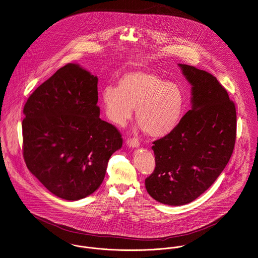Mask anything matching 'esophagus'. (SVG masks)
Wrapping results in <instances>:
<instances>
[{
    "mask_svg": "<svg viewBox=\"0 0 258 258\" xmlns=\"http://www.w3.org/2000/svg\"><path fill=\"white\" fill-rule=\"evenodd\" d=\"M126 144L128 147L136 148V147H139V141L137 139H130L126 140Z\"/></svg>",
    "mask_w": 258,
    "mask_h": 258,
    "instance_id": "esophagus-1",
    "label": "esophagus"
}]
</instances>
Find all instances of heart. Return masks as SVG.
<instances>
[{
	"label": "heart",
	"mask_w": 258,
	"mask_h": 258,
	"mask_svg": "<svg viewBox=\"0 0 258 258\" xmlns=\"http://www.w3.org/2000/svg\"><path fill=\"white\" fill-rule=\"evenodd\" d=\"M101 101L108 119L122 126L133 117L145 133L161 138L178 125L183 110V95L177 84L147 71L123 74L117 87L108 85L101 92Z\"/></svg>",
	"instance_id": "obj_1"
}]
</instances>
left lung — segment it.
Instances as JSON below:
<instances>
[{
  "mask_svg": "<svg viewBox=\"0 0 258 258\" xmlns=\"http://www.w3.org/2000/svg\"><path fill=\"white\" fill-rule=\"evenodd\" d=\"M191 84V110L176 128L153 142L155 170L145 187L160 203L178 206L198 199L232 156L237 113L228 92L211 74L178 63Z\"/></svg>",
  "mask_w": 258,
  "mask_h": 258,
  "instance_id": "8db88e82",
  "label": "left lung"
}]
</instances>
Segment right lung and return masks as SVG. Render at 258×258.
I'll use <instances>...</instances> for the list:
<instances>
[{
  "label": "right lung",
  "instance_id": "right-lung-1",
  "mask_svg": "<svg viewBox=\"0 0 258 258\" xmlns=\"http://www.w3.org/2000/svg\"><path fill=\"white\" fill-rule=\"evenodd\" d=\"M98 79L68 63L43 82L23 108V158L53 195L79 200L93 194L122 139L100 119Z\"/></svg>",
  "mask_w": 258,
  "mask_h": 258
}]
</instances>
